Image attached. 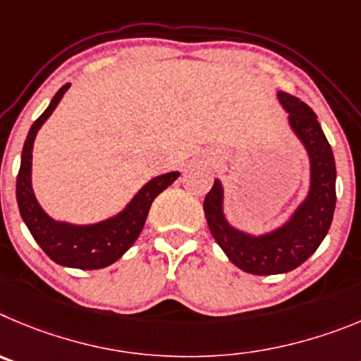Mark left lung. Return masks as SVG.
I'll use <instances>...</instances> for the list:
<instances>
[{"instance_id": "obj_1", "label": "left lung", "mask_w": 361, "mask_h": 361, "mask_svg": "<svg viewBox=\"0 0 361 361\" xmlns=\"http://www.w3.org/2000/svg\"><path fill=\"white\" fill-rule=\"evenodd\" d=\"M288 111L291 131L310 157V192L284 225L253 235L237 230L223 212V185L219 180L203 201L207 223L226 257L246 274L277 275L298 268L317 252L331 226L336 204V167L333 149L307 104L290 93L277 92Z\"/></svg>"}]
</instances>
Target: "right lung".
<instances>
[{
  "instance_id": "obj_1",
  "label": "right lung",
  "mask_w": 361,
  "mask_h": 361,
  "mask_svg": "<svg viewBox=\"0 0 361 361\" xmlns=\"http://www.w3.org/2000/svg\"><path fill=\"white\" fill-rule=\"evenodd\" d=\"M68 87L70 84H64L59 92L55 93L50 106L35 120L28 131L27 140L23 145L18 181H16V197H18L19 214L25 225L28 226L35 243L43 248V252L51 261L61 266H68V268L100 269L118 261L131 248L144 228L154 197L164 192L169 185H173L180 173L174 171V173L152 178L135 194V197L129 201L122 212L109 219L99 221L93 225H71L64 221L51 219L41 209L32 188V149H34L37 131L57 108V104L68 92Z\"/></svg>"
}]
</instances>
